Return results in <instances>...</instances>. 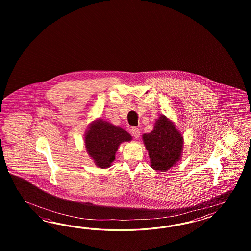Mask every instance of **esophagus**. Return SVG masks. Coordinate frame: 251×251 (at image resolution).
Returning a JSON list of instances; mask_svg holds the SVG:
<instances>
[{"label": "esophagus", "mask_w": 251, "mask_h": 251, "mask_svg": "<svg viewBox=\"0 0 251 251\" xmlns=\"http://www.w3.org/2000/svg\"><path fill=\"white\" fill-rule=\"evenodd\" d=\"M131 133H132L133 136H134L135 138H138L139 136H140V134H141V132H140L139 128L137 127H132V129H131Z\"/></svg>", "instance_id": "esophagus-1"}]
</instances>
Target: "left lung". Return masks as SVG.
Instances as JSON below:
<instances>
[{
	"label": "left lung",
	"mask_w": 251,
	"mask_h": 251,
	"mask_svg": "<svg viewBox=\"0 0 251 251\" xmlns=\"http://www.w3.org/2000/svg\"><path fill=\"white\" fill-rule=\"evenodd\" d=\"M143 139L155 171H168L180 159L183 137L164 116L157 120L151 133H144Z\"/></svg>",
	"instance_id": "8db88e82"
}]
</instances>
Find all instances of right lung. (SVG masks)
Listing matches in <instances>:
<instances>
[{
	"instance_id": "1",
	"label": "right lung",
	"mask_w": 251,
	"mask_h": 251,
	"mask_svg": "<svg viewBox=\"0 0 251 251\" xmlns=\"http://www.w3.org/2000/svg\"><path fill=\"white\" fill-rule=\"evenodd\" d=\"M132 136L124 129L98 120L86 133L85 145L97 166L105 169L111 166L119 144L131 141Z\"/></svg>"
}]
</instances>
